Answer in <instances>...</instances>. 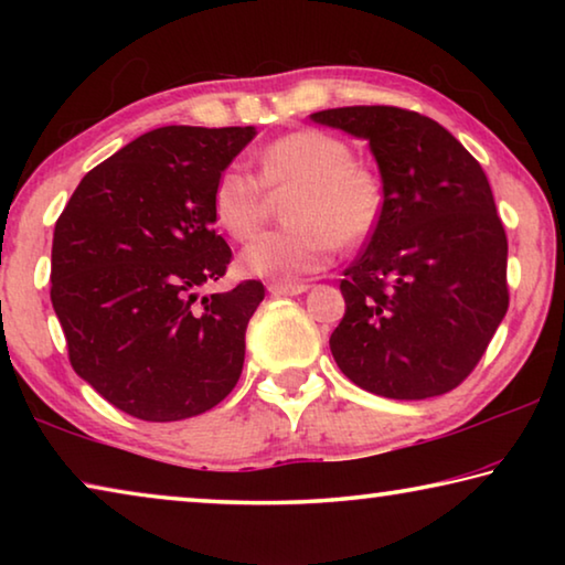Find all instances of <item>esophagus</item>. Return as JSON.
Instances as JSON below:
<instances>
[{"mask_svg":"<svg viewBox=\"0 0 565 565\" xmlns=\"http://www.w3.org/2000/svg\"><path fill=\"white\" fill-rule=\"evenodd\" d=\"M266 289H269V294H274V296H299V294H303L306 289H309V284H303V281H271L269 286H266Z\"/></svg>","mask_w":565,"mask_h":565,"instance_id":"34e87169","label":"esophagus"}]
</instances>
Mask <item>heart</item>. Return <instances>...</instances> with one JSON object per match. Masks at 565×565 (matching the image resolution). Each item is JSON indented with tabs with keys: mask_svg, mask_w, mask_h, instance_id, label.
Segmentation results:
<instances>
[{
	"mask_svg": "<svg viewBox=\"0 0 565 565\" xmlns=\"http://www.w3.org/2000/svg\"><path fill=\"white\" fill-rule=\"evenodd\" d=\"M271 193L286 199L291 226L248 244L242 269L252 276L294 281L329 264L337 246H359L376 232L386 189L379 171L353 159L347 139L321 129H296L259 151V177L228 167L216 177L212 212L236 242H248L271 209Z\"/></svg>",
	"mask_w": 565,
	"mask_h": 565,
	"instance_id": "obj_1",
	"label": "heart"
}]
</instances>
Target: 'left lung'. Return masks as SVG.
I'll return each instance as SVG.
<instances>
[{"mask_svg": "<svg viewBox=\"0 0 565 565\" xmlns=\"http://www.w3.org/2000/svg\"><path fill=\"white\" fill-rule=\"evenodd\" d=\"M313 121L369 141L384 214L341 279L331 353L353 384L418 401L463 384L509 311V242L478 161L441 124L398 107H341Z\"/></svg>", "mask_w": 565, "mask_h": 565, "instance_id": "obj_1", "label": "left lung"}]
</instances>
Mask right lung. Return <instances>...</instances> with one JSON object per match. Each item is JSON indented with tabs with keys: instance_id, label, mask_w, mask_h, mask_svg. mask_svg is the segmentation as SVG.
<instances>
[{
	"instance_id": "obj_1",
	"label": "right lung",
	"mask_w": 565,
	"mask_h": 565,
	"mask_svg": "<svg viewBox=\"0 0 565 565\" xmlns=\"http://www.w3.org/2000/svg\"><path fill=\"white\" fill-rule=\"evenodd\" d=\"M254 127H161L94 167L56 218L52 306L72 369L124 414L181 420L224 401L264 284L199 299L232 248L216 234V177Z\"/></svg>"
}]
</instances>
